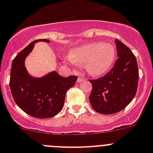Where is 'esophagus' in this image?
I'll return each instance as SVG.
<instances>
[{
  "label": "esophagus",
  "instance_id": "34e87169",
  "mask_svg": "<svg viewBox=\"0 0 153 153\" xmlns=\"http://www.w3.org/2000/svg\"><path fill=\"white\" fill-rule=\"evenodd\" d=\"M85 80H86V78H83L82 75H81V76H80L79 78H78L77 81H78V83H81V82H82V81H85Z\"/></svg>",
  "mask_w": 153,
  "mask_h": 153
}]
</instances>
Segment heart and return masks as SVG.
<instances>
[{
	"mask_svg": "<svg viewBox=\"0 0 153 153\" xmlns=\"http://www.w3.org/2000/svg\"><path fill=\"white\" fill-rule=\"evenodd\" d=\"M116 51L113 45L94 42L74 49L69 60L72 64H86V70L93 76L107 73L115 62Z\"/></svg>",
	"mask_w": 153,
	"mask_h": 153,
	"instance_id": "b5f03b06",
	"label": "heart"
}]
</instances>
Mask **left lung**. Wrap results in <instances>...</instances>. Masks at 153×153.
<instances>
[{
	"mask_svg": "<svg viewBox=\"0 0 153 153\" xmlns=\"http://www.w3.org/2000/svg\"><path fill=\"white\" fill-rule=\"evenodd\" d=\"M118 58L104 76L89 80L92 89L89 102L96 112L104 115L124 109L136 94L138 67L135 56L129 47L115 39Z\"/></svg>",
	"mask_w": 153,
	"mask_h": 153,
	"instance_id": "obj_1",
	"label": "left lung"
}]
</instances>
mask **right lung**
Returning <instances> with one entry per match:
<instances>
[{
	"label": "right lung",
	"mask_w": 153,
	"mask_h": 153,
	"mask_svg": "<svg viewBox=\"0 0 153 153\" xmlns=\"http://www.w3.org/2000/svg\"><path fill=\"white\" fill-rule=\"evenodd\" d=\"M39 41L49 43L47 39L35 40L24 48L12 61L10 86L16 104L28 115L37 118H48L59 113L64 106L66 93L75 84L78 77H61L53 71L42 78L29 75L24 61Z\"/></svg>",
	"instance_id": "right-lung-1"
}]
</instances>
